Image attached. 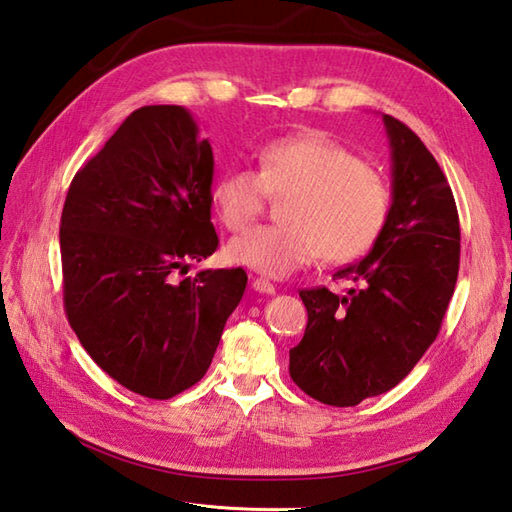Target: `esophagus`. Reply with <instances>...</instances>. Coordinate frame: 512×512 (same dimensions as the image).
Segmentation results:
<instances>
[{"instance_id": "obj_1", "label": "esophagus", "mask_w": 512, "mask_h": 512, "mask_svg": "<svg viewBox=\"0 0 512 512\" xmlns=\"http://www.w3.org/2000/svg\"><path fill=\"white\" fill-rule=\"evenodd\" d=\"M252 287H254V291H258V293H276V287L271 285L269 280H265V278H254V282H252Z\"/></svg>"}]
</instances>
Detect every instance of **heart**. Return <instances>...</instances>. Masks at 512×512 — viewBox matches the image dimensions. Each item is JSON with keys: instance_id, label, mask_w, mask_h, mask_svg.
<instances>
[{"instance_id": "b5f03b06", "label": "heart", "mask_w": 512, "mask_h": 512, "mask_svg": "<svg viewBox=\"0 0 512 512\" xmlns=\"http://www.w3.org/2000/svg\"><path fill=\"white\" fill-rule=\"evenodd\" d=\"M280 203L285 223L263 225L227 245L232 263L285 278L322 254L344 263L368 252L390 217L388 181L324 131L287 135L265 144L258 170L232 166L214 181L212 201L227 230L241 232Z\"/></svg>"}]
</instances>
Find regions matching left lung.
<instances>
[{
    "label": "left lung",
    "mask_w": 512,
    "mask_h": 512,
    "mask_svg": "<svg viewBox=\"0 0 512 512\" xmlns=\"http://www.w3.org/2000/svg\"><path fill=\"white\" fill-rule=\"evenodd\" d=\"M392 208L370 254L333 274L346 295L304 289L309 313L289 374L315 401L350 407L392 390L434 344L456 289L460 221L449 181L418 135L385 113Z\"/></svg>",
    "instance_id": "1"
}]
</instances>
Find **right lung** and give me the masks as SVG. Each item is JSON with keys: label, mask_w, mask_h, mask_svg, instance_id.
I'll use <instances>...</instances> for the list:
<instances>
[{"label": "right lung", "mask_w": 512, "mask_h": 512, "mask_svg": "<svg viewBox=\"0 0 512 512\" xmlns=\"http://www.w3.org/2000/svg\"><path fill=\"white\" fill-rule=\"evenodd\" d=\"M214 157L190 111L135 109L72 179L61 214L63 302L83 348L124 388L166 401L201 381L247 274L206 269Z\"/></svg>", "instance_id": "add662e5"}]
</instances>
